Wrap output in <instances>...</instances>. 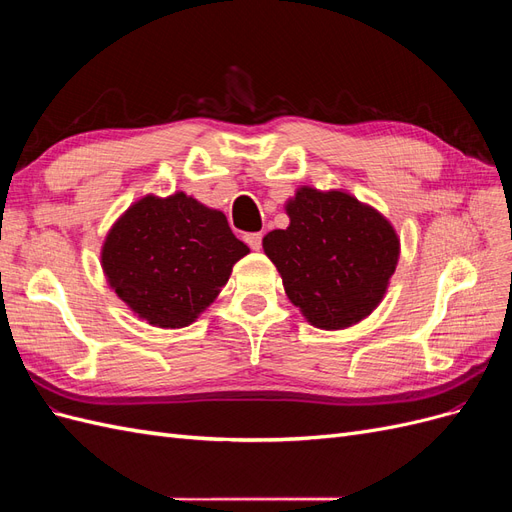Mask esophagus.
Returning <instances> with one entry per match:
<instances>
[{"instance_id": "esophagus-1", "label": "esophagus", "mask_w": 512, "mask_h": 512, "mask_svg": "<svg viewBox=\"0 0 512 512\" xmlns=\"http://www.w3.org/2000/svg\"><path fill=\"white\" fill-rule=\"evenodd\" d=\"M245 243L252 247V250H260L262 247V232H250V235H245Z\"/></svg>"}]
</instances>
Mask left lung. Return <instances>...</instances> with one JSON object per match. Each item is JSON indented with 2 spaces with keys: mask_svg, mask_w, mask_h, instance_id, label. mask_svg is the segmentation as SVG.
I'll use <instances>...</instances> for the list:
<instances>
[{
  "mask_svg": "<svg viewBox=\"0 0 512 512\" xmlns=\"http://www.w3.org/2000/svg\"><path fill=\"white\" fill-rule=\"evenodd\" d=\"M290 226L262 239L288 299L318 329H344L371 314L399 256L393 226L346 192L301 188Z\"/></svg>",
  "mask_w": 512,
  "mask_h": 512,
  "instance_id": "8db88e82",
  "label": "left lung"
}]
</instances>
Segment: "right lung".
<instances>
[{"instance_id":"1","label":"right lung","mask_w":512,"mask_h":512,"mask_svg":"<svg viewBox=\"0 0 512 512\" xmlns=\"http://www.w3.org/2000/svg\"><path fill=\"white\" fill-rule=\"evenodd\" d=\"M247 252L222 211L179 192L145 196L123 213L106 237L102 267L134 314L179 329L213 303Z\"/></svg>"}]
</instances>
